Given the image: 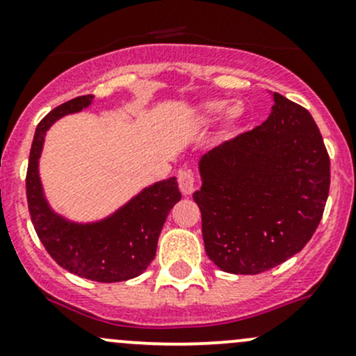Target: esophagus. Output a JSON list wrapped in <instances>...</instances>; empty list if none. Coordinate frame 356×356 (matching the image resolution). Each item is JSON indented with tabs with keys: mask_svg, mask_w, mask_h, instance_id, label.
<instances>
[{
	"mask_svg": "<svg viewBox=\"0 0 356 356\" xmlns=\"http://www.w3.org/2000/svg\"><path fill=\"white\" fill-rule=\"evenodd\" d=\"M177 181H179V188H181L182 195H193V191L196 189V177L191 170H181L177 174Z\"/></svg>",
	"mask_w": 356,
	"mask_h": 356,
	"instance_id": "34e87169",
	"label": "esophagus"
}]
</instances>
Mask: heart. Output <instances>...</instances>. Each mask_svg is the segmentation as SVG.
Returning <instances> with one entry per match:
<instances>
[{
	"label": "heart",
	"mask_w": 356,
	"mask_h": 356,
	"mask_svg": "<svg viewBox=\"0 0 356 356\" xmlns=\"http://www.w3.org/2000/svg\"><path fill=\"white\" fill-rule=\"evenodd\" d=\"M222 108H224V103L222 102H208L201 106V117L207 120V118L215 117L217 113H220ZM239 110H232V117H238Z\"/></svg>",
	"instance_id": "1"
}]
</instances>
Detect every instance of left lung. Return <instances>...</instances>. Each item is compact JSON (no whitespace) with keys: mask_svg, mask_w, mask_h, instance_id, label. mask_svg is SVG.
Masks as SVG:
<instances>
[{"mask_svg":"<svg viewBox=\"0 0 356 356\" xmlns=\"http://www.w3.org/2000/svg\"><path fill=\"white\" fill-rule=\"evenodd\" d=\"M261 125L200 160L201 211L208 258L231 274H260L303 250L321 224L331 160L303 106L279 92Z\"/></svg>","mask_w":356,"mask_h":356,"instance_id":"obj_1","label":"left lung"}]
</instances>
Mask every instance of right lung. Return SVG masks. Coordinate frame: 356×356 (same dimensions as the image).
<instances>
[{"instance_id":"obj_1","label":"right lung","mask_w":356,"mask_h":356,"mask_svg":"<svg viewBox=\"0 0 356 356\" xmlns=\"http://www.w3.org/2000/svg\"><path fill=\"white\" fill-rule=\"evenodd\" d=\"M91 99L92 95L77 96L39 122L25 177L29 213L38 238L60 267L96 282H120L138 277L153 261L158 236L181 191L175 177L156 182L98 224H72L49 210L38 172L44 134L53 122L86 108Z\"/></svg>"}]
</instances>
